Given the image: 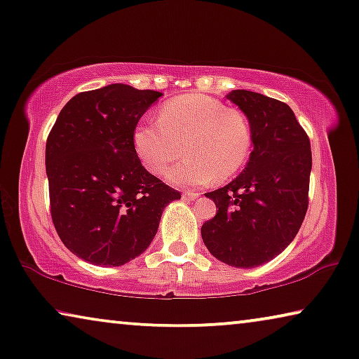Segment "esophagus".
<instances>
[{"label": "esophagus", "instance_id": "1", "mask_svg": "<svg viewBox=\"0 0 359 359\" xmlns=\"http://www.w3.org/2000/svg\"><path fill=\"white\" fill-rule=\"evenodd\" d=\"M183 197H186V199H197V197H199V192H196V191L183 192Z\"/></svg>", "mask_w": 359, "mask_h": 359}]
</instances>
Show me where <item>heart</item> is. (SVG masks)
Instances as JSON below:
<instances>
[{"instance_id": "heart-1", "label": "heart", "mask_w": 359, "mask_h": 359, "mask_svg": "<svg viewBox=\"0 0 359 359\" xmlns=\"http://www.w3.org/2000/svg\"><path fill=\"white\" fill-rule=\"evenodd\" d=\"M133 144L152 175H162L184 152L167 181L175 188H196L243 168L252 149V128L243 111L214 97L189 93L165 103L157 121L139 123Z\"/></svg>"}]
</instances>
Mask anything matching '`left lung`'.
<instances>
[{"label":"left lung","mask_w":359,"mask_h":359,"mask_svg":"<svg viewBox=\"0 0 359 359\" xmlns=\"http://www.w3.org/2000/svg\"><path fill=\"white\" fill-rule=\"evenodd\" d=\"M249 118L252 152L231 183L207 192L217 214L201 228L210 254L231 267L262 266L294 240L308 210V134L287 103L251 90L226 95Z\"/></svg>","instance_id":"obj_1"}]
</instances>
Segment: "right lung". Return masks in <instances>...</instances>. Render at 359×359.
Segmentation results:
<instances>
[{"label": "right lung", "instance_id": "right-lung-1", "mask_svg": "<svg viewBox=\"0 0 359 359\" xmlns=\"http://www.w3.org/2000/svg\"><path fill=\"white\" fill-rule=\"evenodd\" d=\"M162 95L126 84L77 93L46 139L51 218L87 262L116 267L141 256L165 207L181 197L142 167L133 144L139 119Z\"/></svg>", "mask_w": 359, "mask_h": 359}]
</instances>
